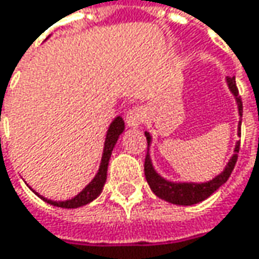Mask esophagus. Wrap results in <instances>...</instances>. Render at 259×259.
I'll return each mask as SVG.
<instances>
[{"label":"esophagus","instance_id":"34e87169","mask_svg":"<svg viewBox=\"0 0 259 259\" xmlns=\"http://www.w3.org/2000/svg\"><path fill=\"white\" fill-rule=\"evenodd\" d=\"M126 125L130 126V128H139L140 125L144 122V112H143V109L141 107H134V109H131L128 113H126Z\"/></svg>","mask_w":259,"mask_h":259}]
</instances>
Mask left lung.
<instances>
[{
	"label": "left lung",
	"mask_w": 259,
	"mask_h": 259,
	"mask_svg": "<svg viewBox=\"0 0 259 259\" xmlns=\"http://www.w3.org/2000/svg\"><path fill=\"white\" fill-rule=\"evenodd\" d=\"M226 82L230 88L231 94L234 96V100L237 103V112H239V116L242 118V113H243V106H242V100L239 97V91H237V87H236V81H234V76L233 78H226ZM239 118V123H237V136L240 137V125H242V119ZM146 139H147V155H146V160H144V174H146V180L152 189V192L156 194L157 197L169 202V203H174V205H183V206H190L194 203H199L205 199H208L212 193H215L231 176V171L237 162V153H239V149H240V141H236V146H234V153L233 156L229 159L226 168L218 174L215 176L212 180L209 181H205V183H178V181H169L166 178H163L162 176H159L152 163V159H150V153H149V147L152 144V136L150 133H144Z\"/></svg>",
	"instance_id": "left-lung-1"
}]
</instances>
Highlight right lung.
Listing matches in <instances>:
<instances>
[{
  "mask_svg": "<svg viewBox=\"0 0 259 259\" xmlns=\"http://www.w3.org/2000/svg\"><path fill=\"white\" fill-rule=\"evenodd\" d=\"M125 130V122L120 116H116L115 119L112 120V123L109 125V130L106 133V140H104V147H103V155H102V162H100V166H99V171L96 177L83 187L79 193L76 194L75 197L69 199V200H51V199H47L44 196L38 194L44 202L53 205V206H59V208H66V209H73V208H79L83 206L90 202H93L94 199H97L100 193L103 192V187H104V183H106V178H107V166H109V160L112 156V150L116 144V141L119 139V136L123 133Z\"/></svg>",
  "mask_w": 259,
  "mask_h": 259,
  "instance_id": "obj_1",
  "label": "right lung"
}]
</instances>
